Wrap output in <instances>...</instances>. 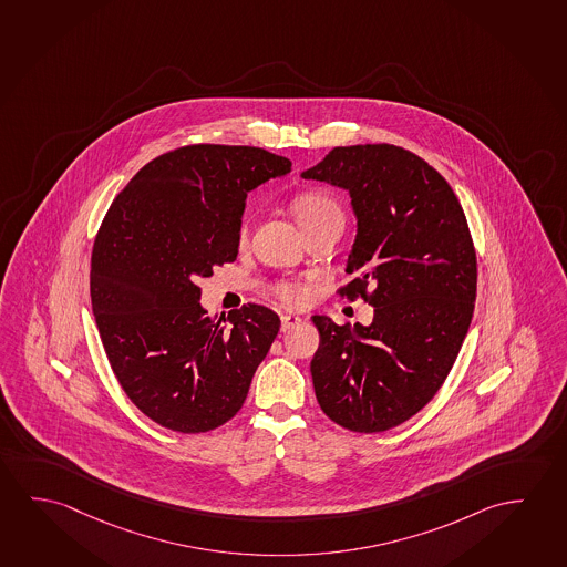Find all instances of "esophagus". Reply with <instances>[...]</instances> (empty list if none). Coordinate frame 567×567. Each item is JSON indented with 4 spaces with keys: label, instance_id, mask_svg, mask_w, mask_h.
<instances>
[{
    "label": "esophagus",
    "instance_id": "1",
    "mask_svg": "<svg viewBox=\"0 0 567 567\" xmlns=\"http://www.w3.org/2000/svg\"><path fill=\"white\" fill-rule=\"evenodd\" d=\"M299 323H301V317H297V315H281V331L284 333L289 331V329H293Z\"/></svg>",
    "mask_w": 567,
    "mask_h": 567
}]
</instances>
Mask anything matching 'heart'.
<instances>
[{"label": "heart", "instance_id": "b5f03b06", "mask_svg": "<svg viewBox=\"0 0 567 567\" xmlns=\"http://www.w3.org/2000/svg\"><path fill=\"white\" fill-rule=\"evenodd\" d=\"M291 210L296 215L297 223L303 230H311L315 226L342 220V208L339 200L323 189H309L297 193L291 200ZM246 236V225L240 226V238ZM274 296L278 297L284 306L299 307L307 301V288L299 281L281 279L274 286Z\"/></svg>", "mask_w": 567, "mask_h": 567}]
</instances>
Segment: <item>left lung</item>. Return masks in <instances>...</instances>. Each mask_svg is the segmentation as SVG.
Listing matches in <instances>:
<instances>
[{
    "instance_id": "left-lung-1",
    "label": "left lung",
    "mask_w": 567,
    "mask_h": 567,
    "mask_svg": "<svg viewBox=\"0 0 567 567\" xmlns=\"http://www.w3.org/2000/svg\"><path fill=\"white\" fill-rule=\"evenodd\" d=\"M306 179L351 193L359 233L337 296L374 307L370 327L313 315L315 395L344 430L380 433L417 414L450 377L473 319L476 252L450 183L392 144L334 147Z\"/></svg>"
}]
</instances>
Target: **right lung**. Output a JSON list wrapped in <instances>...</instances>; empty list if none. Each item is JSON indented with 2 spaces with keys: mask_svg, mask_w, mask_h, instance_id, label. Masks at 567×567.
Listing matches in <instances>:
<instances>
[{
  "mask_svg": "<svg viewBox=\"0 0 567 567\" xmlns=\"http://www.w3.org/2000/svg\"><path fill=\"white\" fill-rule=\"evenodd\" d=\"M291 169L250 145L193 144L135 173L100 225L91 299L110 367L132 404L179 433H205L243 408L279 331L248 303L208 315L198 279L236 260L246 193Z\"/></svg>",
  "mask_w": 567,
  "mask_h": 567,
  "instance_id": "1",
  "label": "right lung"
}]
</instances>
